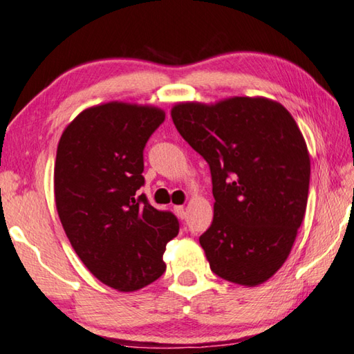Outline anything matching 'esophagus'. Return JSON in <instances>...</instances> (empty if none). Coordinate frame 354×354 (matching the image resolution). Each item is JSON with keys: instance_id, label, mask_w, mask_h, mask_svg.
<instances>
[{"instance_id": "obj_1", "label": "esophagus", "mask_w": 354, "mask_h": 354, "mask_svg": "<svg viewBox=\"0 0 354 354\" xmlns=\"http://www.w3.org/2000/svg\"><path fill=\"white\" fill-rule=\"evenodd\" d=\"M173 209H175V214L179 216V218H181V220H183V218L185 216V210H184V205H175V207H173Z\"/></svg>"}]
</instances>
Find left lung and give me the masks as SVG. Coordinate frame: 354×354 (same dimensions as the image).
<instances>
[{
  "label": "left lung",
  "instance_id": "obj_1",
  "mask_svg": "<svg viewBox=\"0 0 354 354\" xmlns=\"http://www.w3.org/2000/svg\"><path fill=\"white\" fill-rule=\"evenodd\" d=\"M179 134L210 167L214 221L199 236L210 269L243 286L271 279L304 221L310 153L286 108L266 97L171 108Z\"/></svg>",
  "mask_w": 354,
  "mask_h": 354
}]
</instances>
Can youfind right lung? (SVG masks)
I'll return each mask as SVG.
<instances>
[{
    "label": "right lung",
    "instance_id": "obj_1",
    "mask_svg": "<svg viewBox=\"0 0 354 354\" xmlns=\"http://www.w3.org/2000/svg\"><path fill=\"white\" fill-rule=\"evenodd\" d=\"M158 106L108 102L89 106L62 133L54 195L62 226L95 279L122 292L153 283L165 271V246L179 232L171 212L145 195L144 147L162 124Z\"/></svg>",
    "mask_w": 354,
    "mask_h": 354
}]
</instances>
